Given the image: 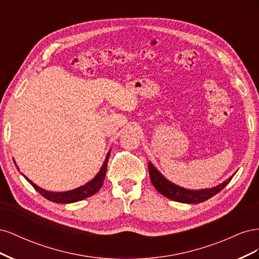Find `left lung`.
<instances>
[{"label":"left lung","instance_id":"obj_1","mask_svg":"<svg viewBox=\"0 0 259 259\" xmlns=\"http://www.w3.org/2000/svg\"><path fill=\"white\" fill-rule=\"evenodd\" d=\"M149 175H150L151 183L154 188L158 190L162 195L166 197L170 200L182 203H188V204H195V203L204 202L211 197H214L219 191H222L224 188L229 184L234 174L224 182L223 184L216 187L209 188V189H202V190H189L185 189L183 187H179L173 183H170L164 177L160 171L156 169L152 164L149 162Z\"/></svg>","mask_w":259,"mask_h":259}]
</instances>
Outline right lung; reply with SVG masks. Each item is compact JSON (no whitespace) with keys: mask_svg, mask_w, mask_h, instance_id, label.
<instances>
[{"mask_svg":"<svg viewBox=\"0 0 259 259\" xmlns=\"http://www.w3.org/2000/svg\"><path fill=\"white\" fill-rule=\"evenodd\" d=\"M109 155H110V150H109V152L107 153L106 160L103 164V166H101L100 170L98 171V174L95 177H94L91 180V182H89L88 184H85L84 186L76 188V189L66 191V192H51V191H48V190H44V189H42V188H40V187L36 186L35 184L31 182V180L28 177H26L23 174L22 175L28 180L29 184L32 185L34 189L38 193H41V195H43L45 199H48V200H50L52 202H55V203H64V204H65V203H74V202L81 201V200H84L86 198L91 197V195L95 194L100 189L101 186H103V184H104V179H105V176H106ZM15 165H16V163H15Z\"/></svg>","mask_w":259,"mask_h":259,"instance_id":"right-lung-1","label":"right lung"}]
</instances>
